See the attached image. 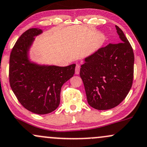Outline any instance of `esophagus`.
I'll use <instances>...</instances> for the list:
<instances>
[{
    "instance_id": "1",
    "label": "esophagus",
    "mask_w": 147,
    "mask_h": 147,
    "mask_svg": "<svg viewBox=\"0 0 147 147\" xmlns=\"http://www.w3.org/2000/svg\"><path fill=\"white\" fill-rule=\"evenodd\" d=\"M79 71H80V66L79 65H77L75 68V74L76 75H78L79 74Z\"/></svg>"
}]
</instances>
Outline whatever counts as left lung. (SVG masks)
Segmentation results:
<instances>
[{"mask_svg": "<svg viewBox=\"0 0 147 147\" xmlns=\"http://www.w3.org/2000/svg\"><path fill=\"white\" fill-rule=\"evenodd\" d=\"M121 39L85 58L80 77L88 104L98 110L114 108L128 94L134 78V55L123 31L116 25Z\"/></svg>", "mask_w": 147, "mask_h": 147, "instance_id": "obj_1", "label": "left lung"}]
</instances>
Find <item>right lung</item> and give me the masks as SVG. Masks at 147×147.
I'll use <instances>...</instances> for the list:
<instances>
[{
  "instance_id": "obj_1",
  "label": "right lung",
  "mask_w": 147,
  "mask_h": 147,
  "mask_svg": "<svg viewBox=\"0 0 147 147\" xmlns=\"http://www.w3.org/2000/svg\"><path fill=\"white\" fill-rule=\"evenodd\" d=\"M42 30L32 28L23 33L11 52L9 83L24 108L37 114H47L57 108L63 84L75 74L76 64L61 67L41 65L29 59L34 37Z\"/></svg>"
}]
</instances>
